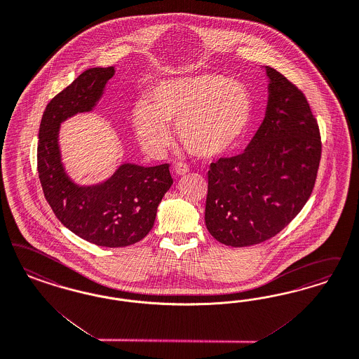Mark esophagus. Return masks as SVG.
Instances as JSON below:
<instances>
[{"mask_svg": "<svg viewBox=\"0 0 359 359\" xmlns=\"http://www.w3.org/2000/svg\"><path fill=\"white\" fill-rule=\"evenodd\" d=\"M189 172V167H188V164L186 163H176L175 165H173V173L175 175H177V176H183V175H186V173Z\"/></svg>", "mask_w": 359, "mask_h": 359, "instance_id": "1", "label": "esophagus"}]
</instances>
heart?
I'll use <instances>...</instances> for the list:
<instances>
[{
  "label": "heart",
  "mask_w": 359,
  "mask_h": 359,
  "mask_svg": "<svg viewBox=\"0 0 359 359\" xmlns=\"http://www.w3.org/2000/svg\"><path fill=\"white\" fill-rule=\"evenodd\" d=\"M253 98L243 82L217 73H198L163 81L149 103L136 104L131 123L142 146L158 152L170 143L168 123H176L183 147L201 159L231 152L247 134Z\"/></svg>",
  "instance_id": "1"
}]
</instances>
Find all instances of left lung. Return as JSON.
Returning <instances> with one entry per match:
<instances>
[{
	"mask_svg": "<svg viewBox=\"0 0 359 359\" xmlns=\"http://www.w3.org/2000/svg\"><path fill=\"white\" fill-rule=\"evenodd\" d=\"M265 118L247 149L210 163L205 225L219 243L249 247L280 233L304 208L321 161L318 123L302 91L265 66Z\"/></svg>",
	"mask_w": 359,
	"mask_h": 359,
	"instance_id": "8db88e82",
	"label": "left lung"
}]
</instances>
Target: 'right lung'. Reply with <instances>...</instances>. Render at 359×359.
Listing matches in <instances>:
<instances>
[{"label":"right lung","mask_w":359,"mask_h":359,"mask_svg":"<svg viewBox=\"0 0 359 359\" xmlns=\"http://www.w3.org/2000/svg\"><path fill=\"white\" fill-rule=\"evenodd\" d=\"M114 67H93L50 100L38 134V173L57 219L81 238L99 247L133 245L149 235L158 205L172 186L168 164L142 167L124 163L107 180L79 186L65 171L60 127L75 114L91 111Z\"/></svg>","instance_id":"right-lung-1"}]
</instances>
